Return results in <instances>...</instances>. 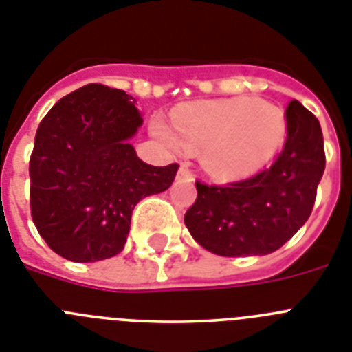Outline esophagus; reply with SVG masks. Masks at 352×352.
<instances>
[{
	"label": "esophagus",
	"mask_w": 352,
	"mask_h": 352,
	"mask_svg": "<svg viewBox=\"0 0 352 352\" xmlns=\"http://www.w3.org/2000/svg\"><path fill=\"white\" fill-rule=\"evenodd\" d=\"M177 175H179L180 179H191V170H189L188 164H180L179 173H177Z\"/></svg>",
	"instance_id": "1"
}]
</instances>
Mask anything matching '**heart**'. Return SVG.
Segmentation results:
<instances>
[{
	"label": "heart",
	"instance_id": "heart-1",
	"mask_svg": "<svg viewBox=\"0 0 352 352\" xmlns=\"http://www.w3.org/2000/svg\"><path fill=\"white\" fill-rule=\"evenodd\" d=\"M278 106L250 97L201 100L173 113V125L155 118L152 133L173 152L204 148V164L219 179H239L267 164L285 138Z\"/></svg>",
	"mask_w": 352,
	"mask_h": 352
}]
</instances>
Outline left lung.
<instances>
[{"label": "left lung", "instance_id": "left-lung-1", "mask_svg": "<svg viewBox=\"0 0 352 352\" xmlns=\"http://www.w3.org/2000/svg\"><path fill=\"white\" fill-rule=\"evenodd\" d=\"M285 118V145L267 170L225 186L197 180L184 223L200 246L221 256L267 255L310 218L326 166L322 131L298 100H290Z\"/></svg>", "mask_w": 352, "mask_h": 352}]
</instances>
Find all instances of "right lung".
I'll use <instances>...</instances> for the list:
<instances>
[{"label": "right lung", "mask_w": 352, "mask_h": 352, "mask_svg": "<svg viewBox=\"0 0 352 352\" xmlns=\"http://www.w3.org/2000/svg\"><path fill=\"white\" fill-rule=\"evenodd\" d=\"M124 90L91 83L42 118L30 157V207L47 246L72 262L124 250L142 198L166 191L179 164L152 166L129 140L143 118Z\"/></svg>", "instance_id": "right-lung-1"}]
</instances>
